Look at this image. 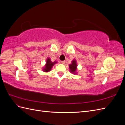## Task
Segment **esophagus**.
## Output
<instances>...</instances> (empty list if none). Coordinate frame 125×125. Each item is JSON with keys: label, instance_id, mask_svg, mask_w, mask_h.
<instances>
[{"label": "esophagus", "instance_id": "1", "mask_svg": "<svg viewBox=\"0 0 125 125\" xmlns=\"http://www.w3.org/2000/svg\"><path fill=\"white\" fill-rule=\"evenodd\" d=\"M61 63L62 64H65V61H61Z\"/></svg>", "mask_w": 125, "mask_h": 125}]
</instances>
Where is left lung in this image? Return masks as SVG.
I'll return each mask as SVG.
<instances>
[{
    "label": "left lung",
    "instance_id": "8db88e82",
    "mask_svg": "<svg viewBox=\"0 0 125 125\" xmlns=\"http://www.w3.org/2000/svg\"><path fill=\"white\" fill-rule=\"evenodd\" d=\"M69 67L70 69V71L71 72V73H73V74H77V73H76V71L77 69V62L75 59L73 60L72 61V63L70 64V65H69Z\"/></svg>",
    "mask_w": 125,
    "mask_h": 125
}]
</instances>
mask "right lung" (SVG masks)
Listing matches in <instances>:
<instances>
[{
  "instance_id": "obj_1",
  "label": "right lung",
  "mask_w": 125,
  "mask_h": 125,
  "mask_svg": "<svg viewBox=\"0 0 125 125\" xmlns=\"http://www.w3.org/2000/svg\"><path fill=\"white\" fill-rule=\"evenodd\" d=\"M56 63H57V62H52L50 58H47L46 60V65H45L44 68L43 69V70L44 72H46V73L50 71L52 68V66H53Z\"/></svg>"
}]
</instances>
